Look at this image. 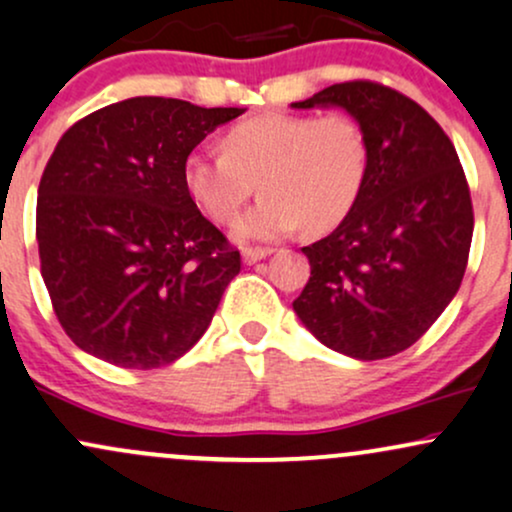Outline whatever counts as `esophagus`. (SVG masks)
I'll use <instances>...</instances> for the list:
<instances>
[{
  "instance_id": "34e87169",
  "label": "esophagus",
  "mask_w": 512,
  "mask_h": 512,
  "mask_svg": "<svg viewBox=\"0 0 512 512\" xmlns=\"http://www.w3.org/2000/svg\"><path fill=\"white\" fill-rule=\"evenodd\" d=\"M272 252L274 250H269V248H245L243 250V262L245 264H255V262L264 260L267 255H272Z\"/></svg>"
}]
</instances>
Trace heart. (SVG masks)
Here are the masks:
<instances>
[{
  "instance_id": "b5f03b06",
  "label": "heart",
  "mask_w": 512,
  "mask_h": 512,
  "mask_svg": "<svg viewBox=\"0 0 512 512\" xmlns=\"http://www.w3.org/2000/svg\"><path fill=\"white\" fill-rule=\"evenodd\" d=\"M370 146L361 122L344 110L322 115L262 113L226 132L223 151L195 149L182 163L187 195L211 221H236L245 240H279L298 228L325 233L346 219L368 178Z\"/></svg>"
}]
</instances>
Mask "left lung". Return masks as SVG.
I'll return each mask as SVG.
<instances>
[{"label": "left lung", "mask_w": 512, "mask_h": 512, "mask_svg": "<svg viewBox=\"0 0 512 512\" xmlns=\"http://www.w3.org/2000/svg\"><path fill=\"white\" fill-rule=\"evenodd\" d=\"M342 105L368 134L361 197L327 238L301 248L310 279L293 301L330 349L361 361L409 349L462 284L474 209L455 146L409 96L378 81L322 88L293 108Z\"/></svg>", "instance_id": "1"}]
</instances>
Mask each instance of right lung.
<instances>
[{"mask_svg": "<svg viewBox=\"0 0 512 512\" xmlns=\"http://www.w3.org/2000/svg\"><path fill=\"white\" fill-rule=\"evenodd\" d=\"M240 108L139 96L74 122L38 185L40 274L67 337L151 370L199 342L240 250L187 195V154Z\"/></svg>", "mask_w": 512, "mask_h": 512, "instance_id": "obj_1", "label": "right lung"}]
</instances>
